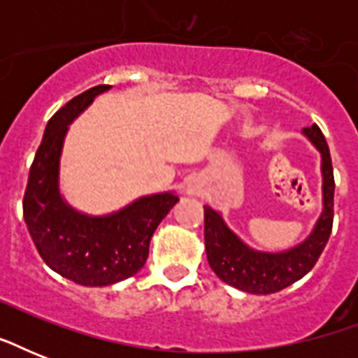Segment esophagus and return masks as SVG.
<instances>
[{"instance_id": "esophagus-1", "label": "esophagus", "mask_w": 358, "mask_h": 358, "mask_svg": "<svg viewBox=\"0 0 358 358\" xmlns=\"http://www.w3.org/2000/svg\"><path fill=\"white\" fill-rule=\"evenodd\" d=\"M185 193L187 195H201V191H199V187H195V185H187V189H185Z\"/></svg>"}]
</instances>
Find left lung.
Wrapping results in <instances>:
<instances>
[{"mask_svg": "<svg viewBox=\"0 0 358 358\" xmlns=\"http://www.w3.org/2000/svg\"><path fill=\"white\" fill-rule=\"evenodd\" d=\"M301 134L322 157V213L305 239L284 250H258L230 229L223 213L204 206V243L212 271L229 286L255 295H267L288 288L303 278L325 249L334 215V176L331 152L316 124Z\"/></svg>", "mask_w": 358, "mask_h": 358, "instance_id": "8db88e82", "label": "left lung"}]
</instances>
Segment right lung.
Segmentation results:
<instances>
[{
	"label": "right lung",
	"mask_w": 358,
	"mask_h": 358,
	"mask_svg": "<svg viewBox=\"0 0 358 358\" xmlns=\"http://www.w3.org/2000/svg\"><path fill=\"white\" fill-rule=\"evenodd\" d=\"M109 89L98 85L81 92L48 120L24 195V221L42 260L61 277L92 288L141 271L157 224L178 202L176 191H163L139 196L111 213L91 215L64 199L61 156L70 124Z\"/></svg>",
	"instance_id": "right-lung-1"
}]
</instances>
